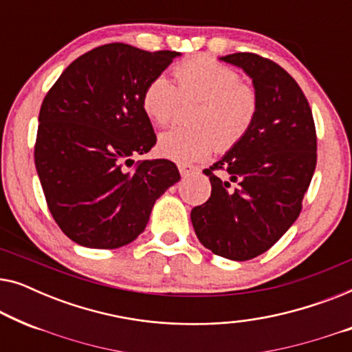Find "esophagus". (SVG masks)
<instances>
[{
	"mask_svg": "<svg viewBox=\"0 0 352 352\" xmlns=\"http://www.w3.org/2000/svg\"><path fill=\"white\" fill-rule=\"evenodd\" d=\"M177 168H179V173H181V176H189L190 173L197 171V168H195V166H192V165H187V163H179V165H177Z\"/></svg>",
	"mask_w": 352,
	"mask_h": 352,
	"instance_id": "esophagus-1",
	"label": "esophagus"
}]
</instances>
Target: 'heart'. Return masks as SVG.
<instances>
[{"instance_id": "1", "label": "heart", "mask_w": 352, "mask_h": 352, "mask_svg": "<svg viewBox=\"0 0 352 352\" xmlns=\"http://www.w3.org/2000/svg\"><path fill=\"white\" fill-rule=\"evenodd\" d=\"M175 83L155 76L141 96L146 117L158 126L176 118L179 99H200L190 113L192 126H177L163 133L158 151L175 162L204 160L216 148L230 151L252 131L259 112V96L254 86L240 81L232 67L211 57H194L173 70Z\"/></svg>"}]
</instances>
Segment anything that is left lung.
I'll list each match as a JSON object with an SVG mask.
<instances>
[{"label": "left lung", "instance_id": "obj_1", "mask_svg": "<svg viewBox=\"0 0 352 352\" xmlns=\"http://www.w3.org/2000/svg\"><path fill=\"white\" fill-rule=\"evenodd\" d=\"M221 60L252 76L259 112L248 136L204 170L211 197L190 219L205 248L247 261L267 252L300 216L317 163L316 124L300 85L276 62L253 52ZM216 170L231 177L221 180Z\"/></svg>", "mask_w": 352, "mask_h": 352}]
</instances>
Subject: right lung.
<instances>
[{
  "label": "right lung",
  "instance_id": "add662e5",
  "mask_svg": "<svg viewBox=\"0 0 352 352\" xmlns=\"http://www.w3.org/2000/svg\"><path fill=\"white\" fill-rule=\"evenodd\" d=\"M176 56L124 43L94 47L43 99L35 166L52 218L75 243L112 250L133 242L155 200L181 179L165 158L131 160L157 142L142 91Z\"/></svg>",
  "mask_w": 352,
  "mask_h": 352
}]
</instances>
